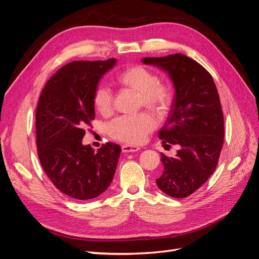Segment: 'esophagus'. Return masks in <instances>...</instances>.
<instances>
[{
	"instance_id": "esophagus-1",
	"label": "esophagus",
	"mask_w": 259,
	"mask_h": 259,
	"mask_svg": "<svg viewBox=\"0 0 259 259\" xmlns=\"http://www.w3.org/2000/svg\"><path fill=\"white\" fill-rule=\"evenodd\" d=\"M139 147L137 146H131V145H123L122 146V151L127 153V152H136L139 150Z\"/></svg>"
}]
</instances>
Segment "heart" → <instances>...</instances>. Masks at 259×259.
<instances>
[{"label":"heart","instance_id":"heart-1","mask_svg":"<svg viewBox=\"0 0 259 259\" xmlns=\"http://www.w3.org/2000/svg\"><path fill=\"white\" fill-rule=\"evenodd\" d=\"M115 82L122 88L138 93V105L163 114L171 103V91L166 84L158 81V76L146 67L135 65L124 68L115 74ZM113 94L107 85L99 84L93 93V104L101 114L112 109ZM156 126L154 117L148 112L134 115H120L107 124L109 136L117 142L139 145Z\"/></svg>","mask_w":259,"mask_h":259}]
</instances>
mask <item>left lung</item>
<instances>
[{
  "instance_id": "1",
  "label": "left lung",
  "mask_w": 259,
  "mask_h": 259,
  "mask_svg": "<svg viewBox=\"0 0 259 259\" xmlns=\"http://www.w3.org/2000/svg\"><path fill=\"white\" fill-rule=\"evenodd\" d=\"M168 73L175 96L164 126L162 144L178 145L174 158L161 153L163 173L156 185L169 197L193 193L214 173L224 144V114L213 77L199 62L183 54L146 57Z\"/></svg>"
}]
</instances>
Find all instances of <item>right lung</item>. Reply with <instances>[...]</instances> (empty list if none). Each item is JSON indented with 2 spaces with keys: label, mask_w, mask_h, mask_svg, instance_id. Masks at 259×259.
Masks as SVG:
<instances>
[{
  "label": "right lung",
  "mask_w": 259,
  "mask_h": 259,
  "mask_svg": "<svg viewBox=\"0 0 259 259\" xmlns=\"http://www.w3.org/2000/svg\"><path fill=\"white\" fill-rule=\"evenodd\" d=\"M115 58L72 61L45 84L36 107L37 155L54 186L68 197L90 200L111 184L121 148L107 143L95 152L82 144L84 127L95 119L93 93Z\"/></svg>",
  "instance_id": "right-lung-1"
}]
</instances>
